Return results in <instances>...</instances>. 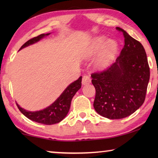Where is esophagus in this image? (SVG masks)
I'll return each instance as SVG.
<instances>
[{
  "label": "esophagus",
  "mask_w": 158,
  "mask_h": 158,
  "mask_svg": "<svg viewBox=\"0 0 158 158\" xmlns=\"http://www.w3.org/2000/svg\"><path fill=\"white\" fill-rule=\"evenodd\" d=\"M90 83V78L89 75H84L82 78V84L86 85Z\"/></svg>",
  "instance_id": "1"
}]
</instances>
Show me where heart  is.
<instances>
[{"label": "heart", "mask_w": 158, "mask_h": 158, "mask_svg": "<svg viewBox=\"0 0 158 158\" xmlns=\"http://www.w3.org/2000/svg\"><path fill=\"white\" fill-rule=\"evenodd\" d=\"M102 35L96 37L90 42L86 49V56L90 58L99 50L98 54L95 59V66L98 69H104L107 67L114 59L117 52V43L114 40H109Z\"/></svg>", "instance_id": "heart-1"}]
</instances>
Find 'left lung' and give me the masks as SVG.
Returning a JSON list of instances; mask_svg holds the SVG:
<instances>
[{
  "instance_id": "1",
  "label": "left lung",
  "mask_w": 158,
  "mask_h": 158,
  "mask_svg": "<svg viewBox=\"0 0 158 158\" xmlns=\"http://www.w3.org/2000/svg\"><path fill=\"white\" fill-rule=\"evenodd\" d=\"M125 44L116 62L91 74L95 88V110L109 119L129 116L143 105L150 79L145 49L139 42L121 28Z\"/></svg>"
}]
</instances>
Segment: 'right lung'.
Masks as SVG:
<instances>
[{"mask_svg": "<svg viewBox=\"0 0 158 158\" xmlns=\"http://www.w3.org/2000/svg\"><path fill=\"white\" fill-rule=\"evenodd\" d=\"M51 33L41 34L38 36L29 40L28 41L21 46L19 50L29 46V45L36 43L44 37L49 35ZM81 79L82 77H80L75 81L69 84L61 93L59 97L55 100V102H53L52 105L47 106V108L42 109V110L36 111H27L21 108L17 103V107L26 117H27L28 119L33 121L44 125H53L63 121L68 114L69 108H70L72 99L81 87Z\"/></svg>", "mask_w": 158, "mask_h": 158, "instance_id": "right-lung-1", "label": "right lung"}]
</instances>
